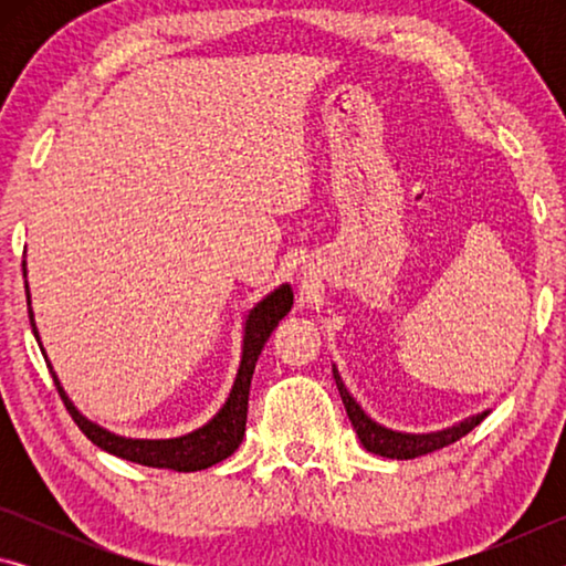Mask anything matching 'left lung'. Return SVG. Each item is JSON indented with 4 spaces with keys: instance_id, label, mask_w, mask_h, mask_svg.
<instances>
[{
    "instance_id": "obj_1",
    "label": "left lung",
    "mask_w": 566,
    "mask_h": 566,
    "mask_svg": "<svg viewBox=\"0 0 566 566\" xmlns=\"http://www.w3.org/2000/svg\"><path fill=\"white\" fill-rule=\"evenodd\" d=\"M334 381H337V389L344 401V409H347V417L352 421L354 432H357L359 442L364 444V449L371 454L379 457H389V459H415L421 454H432L437 449H444L449 444H454L457 439H462L464 434L472 432V429L486 417V411L476 415L472 419L459 421L457 427L452 429H442V432H432V434H401V432H391V429L377 424L371 421L364 409L352 399V395L344 387V381L339 377V371L334 369Z\"/></svg>"
}]
</instances>
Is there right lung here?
Wrapping results in <instances>:
<instances>
[{"mask_svg": "<svg viewBox=\"0 0 566 566\" xmlns=\"http://www.w3.org/2000/svg\"><path fill=\"white\" fill-rule=\"evenodd\" d=\"M292 300L294 294L290 290V284H282L280 290H274L266 300H262L252 312H249L247 327H244L242 364H239L232 395H229L227 405L219 409V415L209 421V424L197 429V432L177 437V439H124L107 432V429L92 424L90 419H84L80 411L74 409L70 397L64 395V389L60 387V379H56V375L52 371L50 361H46V367H50L54 387L60 391L64 407L76 421V427L82 429L84 437L92 439L99 449H104V452L127 459V462L145 464V467L175 469V472H199V469L212 467L217 462H222V459H227L229 454H234V449L242 444L244 427H247L249 385H252L254 364L260 359L262 347L266 344V339H270V334L274 332L276 324H280V319H284L286 312L292 310ZM27 304H30V290H27ZM30 324L36 342H40V334H36L34 317H32V306H30Z\"/></svg>", "mask_w": 566, "mask_h": 566, "instance_id": "obj_1", "label": "right lung"}]
</instances>
